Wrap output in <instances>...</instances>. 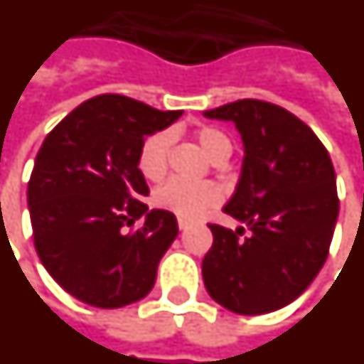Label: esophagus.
<instances>
[{
    "label": "esophagus",
    "mask_w": 364,
    "mask_h": 364,
    "mask_svg": "<svg viewBox=\"0 0 364 364\" xmlns=\"http://www.w3.org/2000/svg\"><path fill=\"white\" fill-rule=\"evenodd\" d=\"M177 225H179V230H187L191 225L189 220H185V218H177Z\"/></svg>",
    "instance_id": "obj_1"
}]
</instances>
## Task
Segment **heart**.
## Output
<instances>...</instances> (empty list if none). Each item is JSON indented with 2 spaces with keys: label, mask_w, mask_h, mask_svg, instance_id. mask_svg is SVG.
Here are the masks:
<instances>
[{
  "label": "heart",
  "mask_w": 364,
  "mask_h": 364,
  "mask_svg": "<svg viewBox=\"0 0 364 364\" xmlns=\"http://www.w3.org/2000/svg\"><path fill=\"white\" fill-rule=\"evenodd\" d=\"M210 160H228L233 152V142L228 134L216 127H204L196 133ZM171 146V133L160 131L148 136L139 150V169L148 181H160L168 169V154ZM154 203L181 218H198L206 210L220 203V191L210 183H187L181 179H169L156 191Z\"/></svg>",
  "instance_id": "obj_1"
}]
</instances>
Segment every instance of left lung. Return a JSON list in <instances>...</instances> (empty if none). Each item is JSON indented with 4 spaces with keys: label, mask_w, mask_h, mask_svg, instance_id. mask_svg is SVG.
Masks as SVG:
<instances>
[{
    "label": "left lung",
    "mask_w": 364,
    "mask_h": 364,
    "mask_svg": "<svg viewBox=\"0 0 364 364\" xmlns=\"http://www.w3.org/2000/svg\"><path fill=\"white\" fill-rule=\"evenodd\" d=\"M204 117L231 121L245 148L241 177L223 212L235 231L210 223L203 260L206 291L237 314L284 309L305 291L328 258L340 214L336 171L318 136L287 109L239 100Z\"/></svg>",
    "instance_id": "left-lung-1"
}]
</instances>
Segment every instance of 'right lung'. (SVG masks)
I'll return each instance as SVG.
<instances>
[{
    "mask_svg": "<svg viewBox=\"0 0 364 364\" xmlns=\"http://www.w3.org/2000/svg\"><path fill=\"white\" fill-rule=\"evenodd\" d=\"M181 115L102 94L42 142L26 191L34 247L50 276L86 305L121 309L154 287L179 230L171 212L142 203L150 191L139 150ZM139 217L143 228L127 232Z\"/></svg>",
    "mask_w": 364,
    "mask_h": 364,
    "instance_id": "add662e5",
    "label": "right lung"
}]
</instances>
